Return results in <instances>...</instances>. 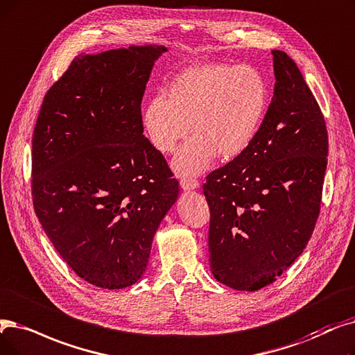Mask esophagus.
Wrapping results in <instances>:
<instances>
[{
    "label": "esophagus",
    "instance_id": "obj_1",
    "mask_svg": "<svg viewBox=\"0 0 355 355\" xmlns=\"http://www.w3.org/2000/svg\"><path fill=\"white\" fill-rule=\"evenodd\" d=\"M180 186H181L182 190H186V191L187 190H196V189L200 187V182L194 178H182L181 182H180Z\"/></svg>",
    "mask_w": 355,
    "mask_h": 355
}]
</instances>
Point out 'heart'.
Here are the masks:
<instances>
[{
	"mask_svg": "<svg viewBox=\"0 0 355 355\" xmlns=\"http://www.w3.org/2000/svg\"><path fill=\"white\" fill-rule=\"evenodd\" d=\"M268 107V85L252 65L207 64L180 73L168 98L155 96L144 110L153 148L171 152L190 132L173 159L178 175L206 171L214 157L234 159L257 136Z\"/></svg>",
	"mask_w": 355,
	"mask_h": 355,
	"instance_id": "b5f03b06",
	"label": "heart"
}]
</instances>
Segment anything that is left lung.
I'll return each mask as SVG.
<instances>
[{"label":"left lung","instance_id":"8db88e82","mask_svg":"<svg viewBox=\"0 0 355 355\" xmlns=\"http://www.w3.org/2000/svg\"><path fill=\"white\" fill-rule=\"evenodd\" d=\"M271 53L274 92L257 136L203 186L211 274L241 291L271 284L302 255L318 220L328 164L318 101L293 59Z\"/></svg>","mask_w":355,"mask_h":355}]
</instances>
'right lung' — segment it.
Instances as JSON below:
<instances>
[{
	"mask_svg": "<svg viewBox=\"0 0 355 355\" xmlns=\"http://www.w3.org/2000/svg\"><path fill=\"white\" fill-rule=\"evenodd\" d=\"M155 43L78 55L46 92L33 133L32 194L58 254L83 280L142 279L178 181L144 135L141 103Z\"/></svg>",
	"mask_w": 355,
	"mask_h": 355,
	"instance_id": "1",
	"label": "right lung"
}]
</instances>
